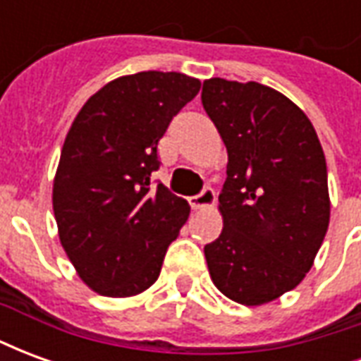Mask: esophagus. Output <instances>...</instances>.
<instances>
[{
	"instance_id": "esophagus-1",
	"label": "esophagus",
	"mask_w": 361,
	"mask_h": 361,
	"mask_svg": "<svg viewBox=\"0 0 361 361\" xmlns=\"http://www.w3.org/2000/svg\"><path fill=\"white\" fill-rule=\"evenodd\" d=\"M214 201H216V193H214V189L207 185V188L201 189V193H197L195 197L189 199V204L193 209H204V207H212Z\"/></svg>"
}]
</instances>
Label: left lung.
<instances>
[{
    "instance_id": "1",
    "label": "left lung",
    "mask_w": 361,
    "mask_h": 361,
    "mask_svg": "<svg viewBox=\"0 0 361 361\" xmlns=\"http://www.w3.org/2000/svg\"><path fill=\"white\" fill-rule=\"evenodd\" d=\"M201 102L228 150L222 234L204 245L214 286L243 305L294 290L329 228L326 162L307 116L259 82L209 79Z\"/></svg>"
}]
</instances>
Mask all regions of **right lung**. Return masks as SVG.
I'll list each match as a JSON object with an SVG mask.
<instances>
[{
	"mask_svg": "<svg viewBox=\"0 0 361 361\" xmlns=\"http://www.w3.org/2000/svg\"><path fill=\"white\" fill-rule=\"evenodd\" d=\"M201 82L142 71L108 82L87 100L63 142L54 214L67 257L94 292L141 294L157 282L189 203L150 176L158 141Z\"/></svg>",
	"mask_w": 361,
	"mask_h": 361,
	"instance_id": "obj_1",
	"label": "right lung"
}]
</instances>
